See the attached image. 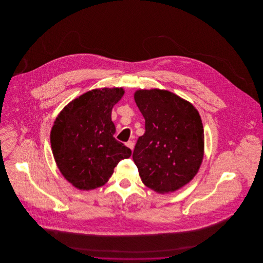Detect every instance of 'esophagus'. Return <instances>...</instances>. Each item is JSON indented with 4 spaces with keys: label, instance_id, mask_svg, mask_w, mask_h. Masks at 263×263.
I'll return each mask as SVG.
<instances>
[{
    "label": "esophagus",
    "instance_id": "34e87169",
    "mask_svg": "<svg viewBox=\"0 0 263 263\" xmlns=\"http://www.w3.org/2000/svg\"><path fill=\"white\" fill-rule=\"evenodd\" d=\"M126 146H127L129 149L133 150V149H134V142H132V141H128V142L126 143Z\"/></svg>",
    "mask_w": 263,
    "mask_h": 263
}]
</instances>
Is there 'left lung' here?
<instances>
[{"label":"left lung","mask_w":263,"mask_h":263,"mask_svg":"<svg viewBox=\"0 0 263 263\" xmlns=\"http://www.w3.org/2000/svg\"><path fill=\"white\" fill-rule=\"evenodd\" d=\"M134 100L146 132L133 152L143 183L165 194L183 187L198 173L204 157V129L198 110L174 92L138 89Z\"/></svg>","instance_id":"obj_1"}]
</instances>
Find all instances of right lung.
I'll list each match as a JSON object with an SVG mask.
<instances>
[{
	"instance_id": "obj_1",
	"label": "right lung",
	"mask_w": 263,
	"mask_h": 263,
	"mask_svg": "<svg viewBox=\"0 0 263 263\" xmlns=\"http://www.w3.org/2000/svg\"><path fill=\"white\" fill-rule=\"evenodd\" d=\"M123 88H95L70 101L56 117L50 132L51 149L63 176L80 190L104 185L131 150L113 135V106Z\"/></svg>"
}]
</instances>
